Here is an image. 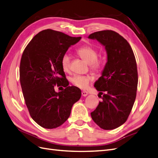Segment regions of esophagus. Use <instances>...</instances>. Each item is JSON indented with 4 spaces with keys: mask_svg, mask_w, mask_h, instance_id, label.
Returning a JSON list of instances; mask_svg holds the SVG:
<instances>
[{
    "mask_svg": "<svg viewBox=\"0 0 158 158\" xmlns=\"http://www.w3.org/2000/svg\"><path fill=\"white\" fill-rule=\"evenodd\" d=\"M88 94V92L86 91H82V97H86V96Z\"/></svg>",
    "mask_w": 158,
    "mask_h": 158,
    "instance_id": "1",
    "label": "esophagus"
}]
</instances>
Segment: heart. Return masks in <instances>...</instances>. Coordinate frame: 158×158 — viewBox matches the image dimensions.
<instances>
[{
    "label": "heart",
    "mask_w": 158,
    "mask_h": 158,
    "mask_svg": "<svg viewBox=\"0 0 158 158\" xmlns=\"http://www.w3.org/2000/svg\"><path fill=\"white\" fill-rule=\"evenodd\" d=\"M77 53L88 64H90L92 69H98L100 66L99 61L97 60L98 53L97 50L90 45H84L77 50ZM61 68L64 72H68L70 68V57L67 53L63 55L61 59ZM92 78L89 76L76 75L71 78V82L74 86L81 89H86L89 86Z\"/></svg>",
    "instance_id": "heart-1"
}]
</instances>
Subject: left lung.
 <instances>
[{"mask_svg": "<svg viewBox=\"0 0 158 158\" xmlns=\"http://www.w3.org/2000/svg\"><path fill=\"white\" fill-rule=\"evenodd\" d=\"M88 39L97 40L105 48L107 61L94 87L103 94L101 102L91 117L100 127L116 129L125 123L131 111L138 83L135 57L129 44L111 30L90 34Z\"/></svg>", "mask_w": 158, "mask_h": 158, "instance_id": "1", "label": "left lung"}]
</instances>
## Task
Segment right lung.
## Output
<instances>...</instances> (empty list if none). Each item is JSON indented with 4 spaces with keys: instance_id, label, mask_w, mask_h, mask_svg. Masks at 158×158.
<instances>
[{
    "instance_id": "1",
    "label": "right lung",
    "mask_w": 158,
    "mask_h": 158,
    "mask_svg": "<svg viewBox=\"0 0 158 158\" xmlns=\"http://www.w3.org/2000/svg\"><path fill=\"white\" fill-rule=\"evenodd\" d=\"M80 39L46 29L34 36L23 53L19 70L23 94L31 117L42 127L62 125L81 97L80 88L68 86L61 66V57ZM56 85L65 88L57 93Z\"/></svg>"
}]
</instances>
